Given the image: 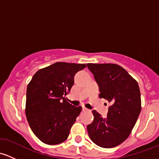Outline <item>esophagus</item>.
<instances>
[{
    "label": "esophagus",
    "instance_id": "esophagus-1",
    "mask_svg": "<svg viewBox=\"0 0 159 159\" xmlns=\"http://www.w3.org/2000/svg\"><path fill=\"white\" fill-rule=\"evenodd\" d=\"M82 111H89V109H88V108H86L85 107H82Z\"/></svg>",
    "mask_w": 159,
    "mask_h": 159
}]
</instances>
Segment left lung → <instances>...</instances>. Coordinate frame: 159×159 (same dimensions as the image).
Instances as JSON below:
<instances>
[{"label":"left lung","mask_w":159,"mask_h":159,"mask_svg":"<svg viewBox=\"0 0 159 159\" xmlns=\"http://www.w3.org/2000/svg\"><path fill=\"white\" fill-rule=\"evenodd\" d=\"M99 87V98L111 103L107 118L92 111L94 120L87 126L91 140L102 148L118 146L127 139L142 109L138 82L115 64H87Z\"/></svg>","instance_id":"obj_1"}]
</instances>
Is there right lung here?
I'll use <instances>...</instances> for the list:
<instances>
[{
	"instance_id": "add662e5",
	"label": "right lung",
	"mask_w": 159,
	"mask_h": 159,
	"mask_svg": "<svg viewBox=\"0 0 159 159\" xmlns=\"http://www.w3.org/2000/svg\"><path fill=\"white\" fill-rule=\"evenodd\" d=\"M84 64L56 62L38 70L27 88L25 113L34 134L47 145H57L68 139L70 128L81 111L65 99L74 77Z\"/></svg>"
}]
</instances>
